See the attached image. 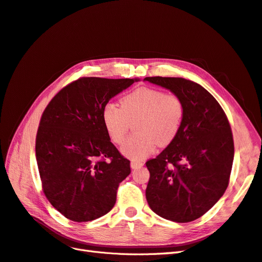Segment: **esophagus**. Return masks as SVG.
<instances>
[{
    "label": "esophagus",
    "instance_id": "34e87169",
    "mask_svg": "<svg viewBox=\"0 0 262 262\" xmlns=\"http://www.w3.org/2000/svg\"><path fill=\"white\" fill-rule=\"evenodd\" d=\"M130 165H131V168L136 169V168L141 167V166H143L144 163H143V162H140V161H131Z\"/></svg>",
    "mask_w": 262,
    "mask_h": 262
}]
</instances>
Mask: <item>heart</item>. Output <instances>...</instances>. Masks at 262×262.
<instances>
[{
    "label": "heart",
    "mask_w": 262,
    "mask_h": 262,
    "mask_svg": "<svg viewBox=\"0 0 262 262\" xmlns=\"http://www.w3.org/2000/svg\"><path fill=\"white\" fill-rule=\"evenodd\" d=\"M185 102L173 93L142 86L125 94L120 107L108 102L102 108V122L115 144H121L136 121L134 132L121 147L132 160H144L152 154L156 144L166 146L176 139L185 118Z\"/></svg>",
    "instance_id": "1"
}]
</instances>
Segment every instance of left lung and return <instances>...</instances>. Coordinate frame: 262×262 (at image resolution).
<instances>
[{"label":"left lung","instance_id":"8db88e82","mask_svg":"<svg viewBox=\"0 0 262 262\" xmlns=\"http://www.w3.org/2000/svg\"><path fill=\"white\" fill-rule=\"evenodd\" d=\"M177 94L185 102L176 139L146 162V200L157 215L178 223L201 217L229 184L234 140L223 108L199 84L181 77H145Z\"/></svg>","mask_w":262,"mask_h":262}]
</instances>
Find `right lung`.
<instances>
[{
	"label": "right lung",
	"instance_id": "obj_1",
	"mask_svg": "<svg viewBox=\"0 0 262 262\" xmlns=\"http://www.w3.org/2000/svg\"><path fill=\"white\" fill-rule=\"evenodd\" d=\"M137 78L80 77L43 110L36 137L42 191L63 216L89 222L114 208L119 184L129 176L124 158L102 122V108Z\"/></svg>",
	"mask_w": 262,
	"mask_h": 262
}]
</instances>
